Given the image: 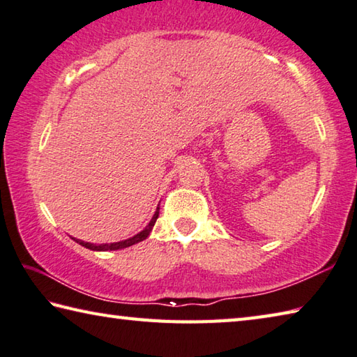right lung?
Returning a JSON list of instances; mask_svg holds the SVG:
<instances>
[{"label": "right lung", "mask_w": 357, "mask_h": 357, "mask_svg": "<svg viewBox=\"0 0 357 357\" xmlns=\"http://www.w3.org/2000/svg\"><path fill=\"white\" fill-rule=\"evenodd\" d=\"M158 215H160V207H156V211H155V215H153V218L152 220H150V222H149V226L144 229V230H141L139 234H136L135 236H131V238H128V240H123V241H117V243H108V245H92V243H84V241H81V240H75L77 243H79L81 246H84V248H87V249H91V251H117V249H123V248H128V246H133V245H136V243H139V241H142V240H146L147 236L150 235V232H152V229H153V226H155V222H156V220H158Z\"/></svg>", "instance_id": "obj_1"}]
</instances>
